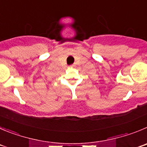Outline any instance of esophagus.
<instances>
[{"mask_svg": "<svg viewBox=\"0 0 147 147\" xmlns=\"http://www.w3.org/2000/svg\"><path fill=\"white\" fill-rule=\"evenodd\" d=\"M70 68H73V67H74V65H70Z\"/></svg>", "mask_w": 147, "mask_h": 147, "instance_id": "esophagus-1", "label": "esophagus"}]
</instances>
